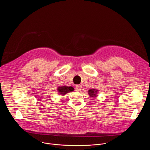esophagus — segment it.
<instances>
[{"label": "esophagus", "instance_id": "obj_1", "mask_svg": "<svg viewBox=\"0 0 150 150\" xmlns=\"http://www.w3.org/2000/svg\"><path fill=\"white\" fill-rule=\"evenodd\" d=\"M81 88H82V86L81 85H76V86H75V89H76V91H81Z\"/></svg>", "mask_w": 150, "mask_h": 150}]
</instances>
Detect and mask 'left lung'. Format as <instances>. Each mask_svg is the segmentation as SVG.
<instances>
[{"mask_svg": "<svg viewBox=\"0 0 150 150\" xmlns=\"http://www.w3.org/2000/svg\"><path fill=\"white\" fill-rule=\"evenodd\" d=\"M88 94L90 95V97L95 98L97 96V94L98 93V90H96V89H90V90H88Z\"/></svg>", "mask_w": 150, "mask_h": 150, "instance_id": "obj_1", "label": "left lung"}]
</instances>
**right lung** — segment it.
<instances>
[{"mask_svg":"<svg viewBox=\"0 0 150 150\" xmlns=\"http://www.w3.org/2000/svg\"><path fill=\"white\" fill-rule=\"evenodd\" d=\"M74 89L72 87H67V86L59 87L57 88L58 93H59V94H60L62 96L65 95L66 94L74 91Z\"/></svg>","mask_w":150,"mask_h":150,"instance_id":"1","label":"right lung"}]
</instances>
